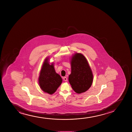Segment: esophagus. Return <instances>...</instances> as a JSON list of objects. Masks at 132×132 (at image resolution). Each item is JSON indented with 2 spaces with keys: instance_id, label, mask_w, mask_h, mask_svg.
I'll list each match as a JSON object with an SVG mask.
<instances>
[{
  "instance_id": "obj_1",
  "label": "esophagus",
  "mask_w": 132,
  "mask_h": 132,
  "mask_svg": "<svg viewBox=\"0 0 132 132\" xmlns=\"http://www.w3.org/2000/svg\"><path fill=\"white\" fill-rule=\"evenodd\" d=\"M63 80L64 81H67V77H63Z\"/></svg>"
}]
</instances>
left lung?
Wrapping results in <instances>:
<instances>
[{
	"instance_id": "left-lung-1",
	"label": "left lung",
	"mask_w": 132,
	"mask_h": 132,
	"mask_svg": "<svg viewBox=\"0 0 132 132\" xmlns=\"http://www.w3.org/2000/svg\"><path fill=\"white\" fill-rule=\"evenodd\" d=\"M71 73L69 81L76 93H81L87 91L92 85L93 74L88 61L80 53H76L71 59Z\"/></svg>"
}]
</instances>
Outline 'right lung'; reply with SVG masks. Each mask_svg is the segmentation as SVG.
Here are the masks:
<instances>
[{"label":"right lung","instance_id":"add662e5","mask_svg":"<svg viewBox=\"0 0 132 132\" xmlns=\"http://www.w3.org/2000/svg\"><path fill=\"white\" fill-rule=\"evenodd\" d=\"M38 80L41 89L50 95L55 93L62 84V78L56 73L54 64H49L47 58L45 59L43 64Z\"/></svg>","mask_w":132,"mask_h":132}]
</instances>
